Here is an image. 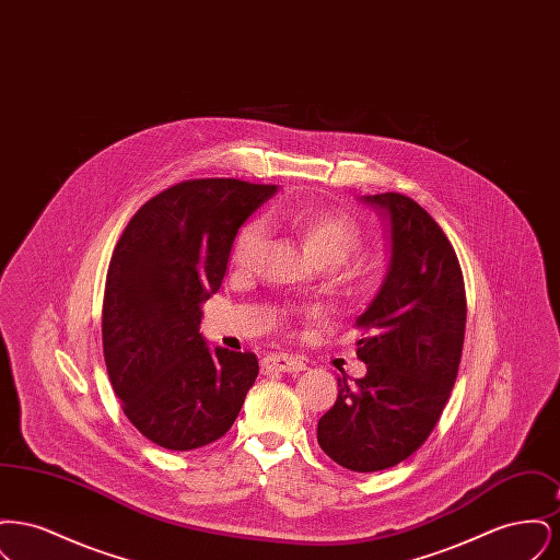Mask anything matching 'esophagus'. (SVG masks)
<instances>
[{
	"mask_svg": "<svg viewBox=\"0 0 560 560\" xmlns=\"http://www.w3.org/2000/svg\"><path fill=\"white\" fill-rule=\"evenodd\" d=\"M265 372L298 373L306 370V363L293 354H268L262 361Z\"/></svg>",
	"mask_w": 560,
	"mask_h": 560,
	"instance_id": "1",
	"label": "esophagus"
}]
</instances>
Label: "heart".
Returning <instances> with one entry per match:
<instances>
[{
  "instance_id": "obj_1",
  "label": "heart",
  "mask_w": 560,
  "mask_h": 560,
  "mask_svg": "<svg viewBox=\"0 0 560 560\" xmlns=\"http://www.w3.org/2000/svg\"><path fill=\"white\" fill-rule=\"evenodd\" d=\"M277 215L285 218L306 247L323 262H342L348 254L359 245L361 229L357 220L338 208H313L308 203H295L290 208H279ZM268 222L265 215H254L241 224L231 258L241 268L252 267L265 247Z\"/></svg>"
}]
</instances>
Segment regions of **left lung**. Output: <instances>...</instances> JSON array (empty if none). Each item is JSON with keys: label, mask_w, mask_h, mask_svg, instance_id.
Here are the masks:
<instances>
[{"label": "left lung", "mask_w": 560, "mask_h": 560, "mask_svg": "<svg viewBox=\"0 0 560 560\" xmlns=\"http://www.w3.org/2000/svg\"><path fill=\"white\" fill-rule=\"evenodd\" d=\"M361 201L390 224V265L357 319L368 373L338 377L317 441L348 470L375 472L407 459L443 413L462 359L466 290L452 243L422 206L399 192Z\"/></svg>", "instance_id": "obj_1"}]
</instances>
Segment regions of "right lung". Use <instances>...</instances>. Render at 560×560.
Returning <instances> with one entry per match:
<instances>
[{"label": "right lung", "instance_id": "add662e5", "mask_svg": "<svg viewBox=\"0 0 560 560\" xmlns=\"http://www.w3.org/2000/svg\"><path fill=\"white\" fill-rule=\"evenodd\" d=\"M275 192L235 178L185 180L133 213L113 249L108 377L128 420L163 450L190 452L226 434L258 377L254 352L210 350L199 325L241 224Z\"/></svg>", "mask_w": 560, "mask_h": 560}]
</instances>
